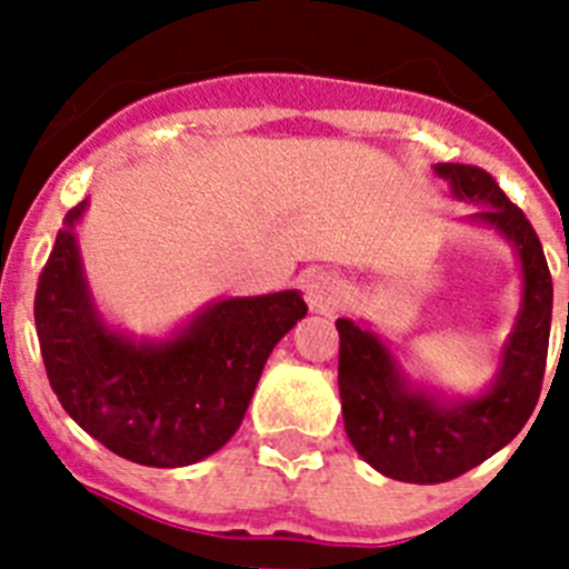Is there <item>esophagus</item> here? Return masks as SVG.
Instances as JSON below:
<instances>
[{
  "label": "esophagus",
  "mask_w": 569,
  "mask_h": 569,
  "mask_svg": "<svg viewBox=\"0 0 569 569\" xmlns=\"http://www.w3.org/2000/svg\"><path fill=\"white\" fill-rule=\"evenodd\" d=\"M305 299L316 313H333L341 301V281L330 273H313L305 279Z\"/></svg>",
  "instance_id": "1"
}]
</instances>
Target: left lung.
<instances>
[{
  "mask_svg": "<svg viewBox=\"0 0 569 569\" xmlns=\"http://www.w3.org/2000/svg\"><path fill=\"white\" fill-rule=\"evenodd\" d=\"M436 173L456 199L481 204L472 222L499 230L521 261V310L499 373L479 399L447 401L407 379L390 347L359 321L339 319V393L356 453L410 485H439L472 470L519 436L539 401L552 319V279L541 241L487 170L445 162Z\"/></svg>",
  "mask_w": 569,
  "mask_h": 569,
  "instance_id": "8db88e82",
  "label": "left lung"
}]
</instances>
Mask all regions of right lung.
<instances>
[{"mask_svg": "<svg viewBox=\"0 0 569 569\" xmlns=\"http://www.w3.org/2000/svg\"><path fill=\"white\" fill-rule=\"evenodd\" d=\"M64 216L39 273V347L68 416L110 453L144 467H188L228 445L276 341L305 319L299 290L222 299L164 341L110 330L90 299L77 222Z\"/></svg>", "mask_w": 569, "mask_h": 569, "instance_id": "1", "label": "right lung"}]
</instances>
